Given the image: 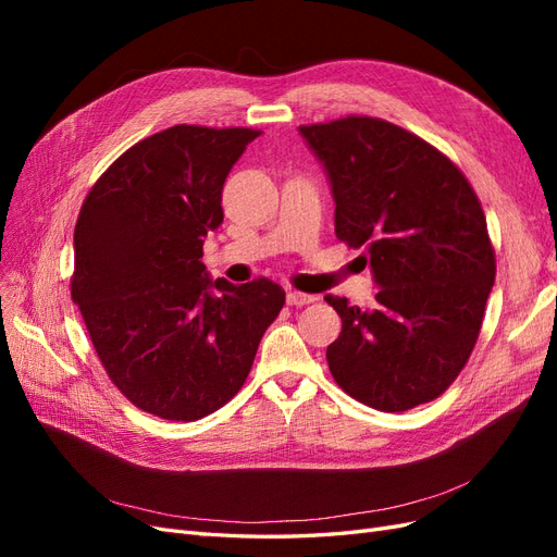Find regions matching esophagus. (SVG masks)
I'll return each instance as SVG.
<instances>
[{
    "label": "esophagus",
    "instance_id": "esophagus-1",
    "mask_svg": "<svg viewBox=\"0 0 557 557\" xmlns=\"http://www.w3.org/2000/svg\"><path fill=\"white\" fill-rule=\"evenodd\" d=\"M285 299H288L290 307H305V305H311V301H315L318 297H315V295H307V293L288 290V295H285Z\"/></svg>",
    "mask_w": 557,
    "mask_h": 557
}]
</instances>
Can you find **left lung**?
<instances>
[{"instance_id":"8db88e82","label":"left lung","mask_w":557,"mask_h":557,"mask_svg":"<svg viewBox=\"0 0 557 557\" xmlns=\"http://www.w3.org/2000/svg\"><path fill=\"white\" fill-rule=\"evenodd\" d=\"M334 197L336 239L364 248L374 309L327 295L342 318L327 364L344 393L407 411L458 379L495 283L481 201L442 150L381 117L301 125Z\"/></svg>"}]
</instances>
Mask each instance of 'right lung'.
<instances>
[{"label":"right lung","instance_id":"right-lung-1","mask_svg":"<svg viewBox=\"0 0 557 557\" xmlns=\"http://www.w3.org/2000/svg\"><path fill=\"white\" fill-rule=\"evenodd\" d=\"M250 127L174 125L127 148L97 178L74 230L72 299L97 358L134 407L199 420L242 391L278 283L211 281L205 237Z\"/></svg>","mask_w":557,"mask_h":557}]
</instances>
